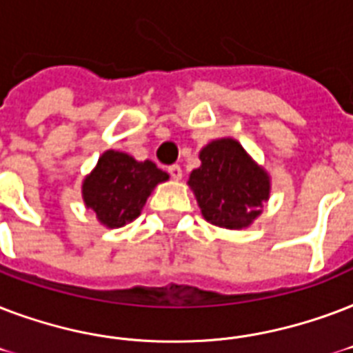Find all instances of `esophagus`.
Segmentation results:
<instances>
[{"instance_id":"1","label":"esophagus","mask_w":353,"mask_h":353,"mask_svg":"<svg viewBox=\"0 0 353 353\" xmlns=\"http://www.w3.org/2000/svg\"><path fill=\"white\" fill-rule=\"evenodd\" d=\"M168 173L171 174V179L174 180L182 179V168H180V165H169Z\"/></svg>"}]
</instances>
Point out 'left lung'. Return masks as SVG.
Here are the masks:
<instances>
[{
	"label": "left lung",
	"mask_w": 353,
	"mask_h": 353,
	"mask_svg": "<svg viewBox=\"0 0 353 353\" xmlns=\"http://www.w3.org/2000/svg\"><path fill=\"white\" fill-rule=\"evenodd\" d=\"M201 162L188 184L195 193L204 219L230 230L250 225L269 199L267 173L230 138L204 147Z\"/></svg>",
	"instance_id": "left-lung-1"
}]
</instances>
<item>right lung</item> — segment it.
I'll list each match as a JSON object with an SVG mask.
<instances>
[{"label": "right lung", "instance_id": "right-lung-1", "mask_svg": "<svg viewBox=\"0 0 353 353\" xmlns=\"http://www.w3.org/2000/svg\"><path fill=\"white\" fill-rule=\"evenodd\" d=\"M168 179L149 160L136 162L125 152L106 151L84 180L83 196L103 225L119 228L141 214L152 188Z\"/></svg>", "mask_w": 353, "mask_h": 353}]
</instances>
